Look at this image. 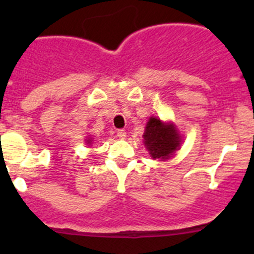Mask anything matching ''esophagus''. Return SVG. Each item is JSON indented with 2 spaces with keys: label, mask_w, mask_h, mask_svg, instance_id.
<instances>
[{
  "label": "esophagus",
  "mask_w": 254,
  "mask_h": 254,
  "mask_svg": "<svg viewBox=\"0 0 254 254\" xmlns=\"http://www.w3.org/2000/svg\"><path fill=\"white\" fill-rule=\"evenodd\" d=\"M117 136L119 137V139H122V140L127 139V131H125L124 129H119L117 131Z\"/></svg>",
  "instance_id": "1"
}]
</instances>
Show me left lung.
<instances>
[{"label": "left lung", "mask_w": 254, "mask_h": 254, "mask_svg": "<svg viewBox=\"0 0 254 254\" xmlns=\"http://www.w3.org/2000/svg\"><path fill=\"white\" fill-rule=\"evenodd\" d=\"M142 136L152 158L168 160L181 147V135L175 124L161 122L160 118L151 117L148 119Z\"/></svg>", "instance_id": "left-lung-1"}]
</instances>
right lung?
Listing matches in <instances>:
<instances>
[{"label":"right lung","mask_w":254,"mask_h":254,"mask_svg":"<svg viewBox=\"0 0 254 254\" xmlns=\"http://www.w3.org/2000/svg\"><path fill=\"white\" fill-rule=\"evenodd\" d=\"M91 141H92V140L88 139V140H87V143H91Z\"/></svg>","instance_id":"right-lung-1"}]
</instances>
